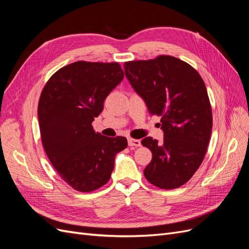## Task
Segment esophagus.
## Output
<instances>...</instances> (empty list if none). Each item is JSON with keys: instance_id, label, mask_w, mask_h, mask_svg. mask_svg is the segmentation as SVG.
<instances>
[{"instance_id": "esophagus-1", "label": "esophagus", "mask_w": 249, "mask_h": 249, "mask_svg": "<svg viewBox=\"0 0 249 249\" xmlns=\"http://www.w3.org/2000/svg\"><path fill=\"white\" fill-rule=\"evenodd\" d=\"M127 143H129V146H140L141 145V141L139 139L129 138L127 139Z\"/></svg>"}]
</instances>
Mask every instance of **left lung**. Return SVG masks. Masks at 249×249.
Here are the masks:
<instances>
[{"mask_svg": "<svg viewBox=\"0 0 249 249\" xmlns=\"http://www.w3.org/2000/svg\"><path fill=\"white\" fill-rule=\"evenodd\" d=\"M124 67L150 114L161 117L164 131L162 144L152 137L141 141L153 154L143 173L158 188L176 189L193 177L208 149L213 116L205 82L190 64L167 55Z\"/></svg>", "mask_w": 249, "mask_h": 249, "instance_id": "1", "label": "left lung"}]
</instances>
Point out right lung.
Masks as SVG:
<instances>
[{
  "label": "right lung",
  "mask_w": 249,
  "mask_h": 249,
  "mask_svg": "<svg viewBox=\"0 0 249 249\" xmlns=\"http://www.w3.org/2000/svg\"><path fill=\"white\" fill-rule=\"evenodd\" d=\"M118 62L77 61L57 71L38 103L41 142L58 175L72 189L91 192L108 183L124 137L103 136L92 122L124 79Z\"/></svg>",
  "instance_id": "add662e5"
}]
</instances>
